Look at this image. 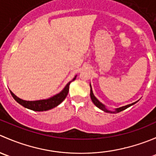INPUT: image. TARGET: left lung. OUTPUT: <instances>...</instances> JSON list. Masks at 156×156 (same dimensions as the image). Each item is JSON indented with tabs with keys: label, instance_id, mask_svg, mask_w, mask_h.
I'll return each instance as SVG.
<instances>
[{
	"label": "left lung",
	"instance_id": "8db88e82",
	"mask_svg": "<svg viewBox=\"0 0 156 156\" xmlns=\"http://www.w3.org/2000/svg\"><path fill=\"white\" fill-rule=\"evenodd\" d=\"M90 98H91V100H92V102L94 103V104L97 107H98L99 108H100L101 110H103V112H108V113H118V112H120L123 111V110L126 109L128 107H130V106H133V104H135L136 103H137V101L134 102V103H130V104H128V105H126V106H122V107H119V108H115V111H111V110H108L107 108H106V106H105L104 104H103V103H101V102L99 101L97 99V97L94 96V93H93V90H92V87H91V84H90Z\"/></svg>",
	"mask_w": 156,
	"mask_h": 156
}]
</instances>
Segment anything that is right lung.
Masks as SVG:
<instances>
[{
    "label": "right lung",
    "mask_w": 156,
    "mask_h": 156,
    "mask_svg": "<svg viewBox=\"0 0 156 156\" xmlns=\"http://www.w3.org/2000/svg\"><path fill=\"white\" fill-rule=\"evenodd\" d=\"M77 75H75L73 78V79L71 81H69L68 84L65 86V87L59 93H58L56 95L53 96V97H50L48 99H45V100H34V101H28V100H22V99L19 98L18 97L15 95L12 91H10L11 95L14 98V100L20 103L21 106H24L25 108H29V109L33 110V111L36 112H43V111H48V110L53 108L58 105L60 104L62 101L66 99L67 94H68L69 85L70 83L75 81Z\"/></svg>",
    "instance_id": "obj_1"
}]
</instances>
